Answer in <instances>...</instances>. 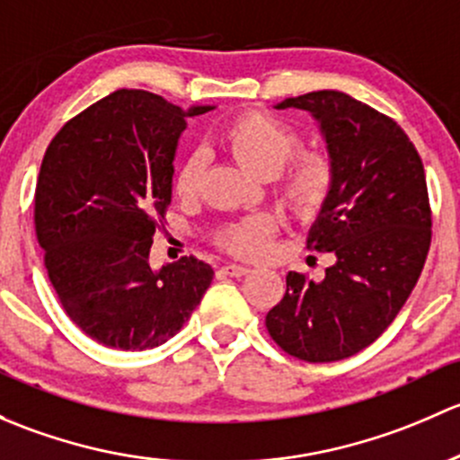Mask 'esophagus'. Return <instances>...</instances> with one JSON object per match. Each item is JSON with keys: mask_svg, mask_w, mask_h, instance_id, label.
<instances>
[{"mask_svg": "<svg viewBox=\"0 0 460 460\" xmlns=\"http://www.w3.org/2000/svg\"><path fill=\"white\" fill-rule=\"evenodd\" d=\"M248 272L250 268H245V265H236V263L224 265V268H221V274H228V277H245Z\"/></svg>", "mask_w": 460, "mask_h": 460, "instance_id": "esophagus-1", "label": "esophagus"}]
</instances>
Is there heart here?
I'll return each instance as SVG.
<instances>
[{
  "mask_svg": "<svg viewBox=\"0 0 460 460\" xmlns=\"http://www.w3.org/2000/svg\"><path fill=\"white\" fill-rule=\"evenodd\" d=\"M224 146L230 155L250 172L259 177H272L288 164L299 150V135L290 126L283 124L268 112H243L226 126ZM201 157L192 155L181 165L174 181V190L179 197L195 195L199 179H201ZM334 168L330 159L321 153L303 155L295 161L290 172L279 183V195L286 208L295 215L312 217L321 210V206L332 190ZM274 232V221L265 215L248 217L243 221L228 226L221 234V245L239 257H259Z\"/></svg>",
  "mask_w": 460,
  "mask_h": 460,
  "instance_id": "b5f03b06",
  "label": "heart"
}]
</instances>
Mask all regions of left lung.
<instances>
[{
    "mask_svg": "<svg viewBox=\"0 0 460 460\" xmlns=\"http://www.w3.org/2000/svg\"><path fill=\"white\" fill-rule=\"evenodd\" d=\"M310 112L334 168L332 190L307 243L334 254L321 281L288 272L268 332L310 363L348 358L374 343L414 290L432 239L419 153L396 121L341 90L288 97Z\"/></svg>",
    "mask_w": 460,
    "mask_h": 460,
    "instance_id": "8db88e82",
    "label": "left lung"
}]
</instances>
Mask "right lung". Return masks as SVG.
I'll return each instance as SVG.
<instances>
[{
	"instance_id": "right-lung-1",
	"label": "right lung",
	"mask_w": 460,
	"mask_h": 460,
	"mask_svg": "<svg viewBox=\"0 0 460 460\" xmlns=\"http://www.w3.org/2000/svg\"><path fill=\"white\" fill-rule=\"evenodd\" d=\"M146 90H117L50 141L35 190V228L66 314L97 343L150 349L172 339L210 288L195 257L153 268L157 219L172 201L188 117Z\"/></svg>"
}]
</instances>
